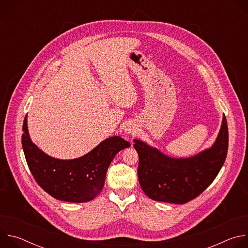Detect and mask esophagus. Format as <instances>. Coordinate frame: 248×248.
Instances as JSON below:
<instances>
[{
    "label": "esophagus",
    "instance_id": "1",
    "mask_svg": "<svg viewBox=\"0 0 248 248\" xmlns=\"http://www.w3.org/2000/svg\"><path fill=\"white\" fill-rule=\"evenodd\" d=\"M136 130H137L136 126H135L134 124H128L125 126V128H124V132H125L126 134H129V135L135 134V133H136Z\"/></svg>",
    "mask_w": 248,
    "mask_h": 248
}]
</instances>
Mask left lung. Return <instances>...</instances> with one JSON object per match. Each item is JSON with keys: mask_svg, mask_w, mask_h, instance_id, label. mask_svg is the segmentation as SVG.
Listing matches in <instances>:
<instances>
[{"mask_svg": "<svg viewBox=\"0 0 248 248\" xmlns=\"http://www.w3.org/2000/svg\"><path fill=\"white\" fill-rule=\"evenodd\" d=\"M138 153V181L144 193L155 201L185 204L201 194L216 179L229 146L225 115L211 147L186 158L170 157L142 140L134 139Z\"/></svg>", "mask_w": 248, "mask_h": 248, "instance_id": "8db88e82", "label": "left lung"}]
</instances>
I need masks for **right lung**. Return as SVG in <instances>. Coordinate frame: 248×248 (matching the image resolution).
<instances>
[{
	"label": "right lung",
	"instance_id": "add662e5",
	"mask_svg": "<svg viewBox=\"0 0 248 248\" xmlns=\"http://www.w3.org/2000/svg\"><path fill=\"white\" fill-rule=\"evenodd\" d=\"M22 130V149L35 181L54 198L73 203L94 199L104 187L106 173L114 157L130 146L121 136H112L79 158L62 160L49 156L32 142L27 115Z\"/></svg>",
	"mask_w": 248,
	"mask_h": 248
}]
</instances>
